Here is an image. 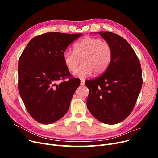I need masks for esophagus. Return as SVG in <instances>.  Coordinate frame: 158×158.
I'll use <instances>...</instances> for the list:
<instances>
[{"label":"esophagus","instance_id":"1","mask_svg":"<svg viewBox=\"0 0 158 158\" xmlns=\"http://www.w3.org/2000/svg\"><path fill=\"white\" fill-rule=\"evenodd\" d=\"M85 84V80L84 79H81L80 80V85H84Z\"/></svg>","mask_w":158,"mask_h":158}]
</instances>
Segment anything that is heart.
<instances>
[{"label": "heart", "mask_w": 158, "mask_h": 158, "mask_svg": "<svg viewBox=\"0 0 158 158\" xmlns=\"http://www.w3.org/2000/svg\"><path fill=\"white\" fill-rule=\"evenodd\" d=\"M112 47L109 42L99 38L88 37L76 42L74 51L66 50L63 53V61L69 71H74L82 59V64L74 72V75L85 78L92 74H101L111 63Z\"/></svg>", "instance_id": "obj_1"}]
</instances>
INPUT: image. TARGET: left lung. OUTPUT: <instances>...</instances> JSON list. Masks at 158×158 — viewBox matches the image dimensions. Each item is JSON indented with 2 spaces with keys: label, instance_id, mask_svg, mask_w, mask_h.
Returning <instances> with one entry per match:
<instances>
[{
  "label": "left lung",
  "instance_id": "obj_1",
  "mask_svg": "<svg viewBox=\"0 0 158 158\" xmlns=\"http://www.w3.org/2000/svg\"><path fill=\"white\" fill-rule=\"evenodd\" d=\"M112 47L111 63L97 78L85 81L89 93L87 107L98 121L109 125L127 118L135 106L142 85L139 59L128 43L112 32H99Z\"/></svg>",
  "mask_w": 158,
  "mask_h": 158
}]
</instances>
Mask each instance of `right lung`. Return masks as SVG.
I'll list each match as a JSON object with an SVG mask.
<instances>
[{"mask_svg": "<svg viewBox=\"0 0 158 158\" xmlns=\"http://www.w3.org/2000/svg\"><path fill=\"white\" fill-rule=\"evenodd\" d=\"M82 35L44 33L31 40L20 56L19 93L27 112L36 121L45 125L55 123L68 111L80 80L71 77L63 53Z\"/></svg>", "mask_w": 158, "mask_h": 158, "instance_id": "obj_1", "label": "right lung"}]
</instances>
